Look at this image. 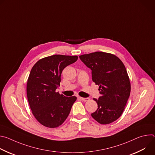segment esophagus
Masks as SVG:
<instances>
[{"mask_svg":"<svg viewBox=\"0 0 155 155\" xmlns=\"http://www.w3.org/2000/svg\"><path fill=\"white\" fill-rule=\"evenodd\" d=\"M79 99L81 100V101H88L90 100V99L88 97H86V98H84V97H78Z\"/></svg>","mask_w":155,"mask_h":155,"instance_id":"esophagus-1","label":"esophagus"}]
</instances>
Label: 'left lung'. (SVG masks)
I'll return each instance as SVG.
<instances>
[{"mask_svg":"<svg viewBox=\"0 0 155 155\" xmlns=\"http://www.w3.org/2000/svg\"><path fill=\"white\" fill-rule=\"evenodd\" d=\"M92 71V80L99 86L101 96L93 99L97 104L92 117L101 124H108L122 115L130 93V83L123 62L115 55L96 51L79 56Z\"/></svg>","mask_w":155,"mask_h":155,"instance_id":"8db88e82","label":"left lung"}]
</instances>
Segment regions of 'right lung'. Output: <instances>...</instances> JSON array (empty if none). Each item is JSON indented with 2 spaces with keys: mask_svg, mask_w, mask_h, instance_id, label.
I'll list each match as a JSON object with an SVG mask.
<instances>
[{
  "mask_svg": "<svg viewBox=\"0 0 155 155\" xmlns=\"http://www.w3.org/2000/svg\"><path fill=\"white\" fill-rule=\"evenodd\" d=\"M77 56L55 54L42 58L32 67L27 81V96L32 113L43 126L55 128L69 116L75 96L56 92L64 69L75 62Z\"/></svg>",
  "mask_w": 155,
  "mask_h": 155,
  "instance_id": "right-lung-1",
  "label": "right lung"
}]
</instances>
